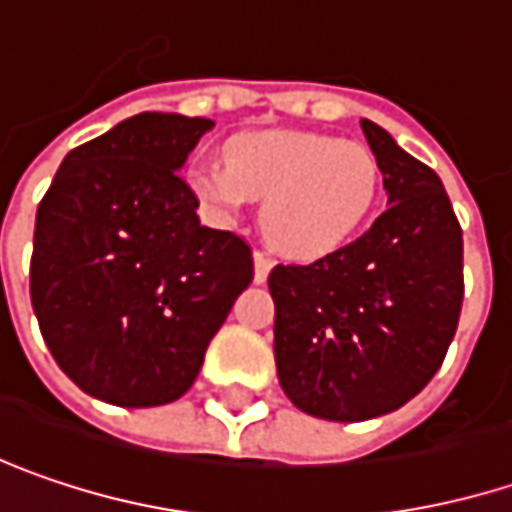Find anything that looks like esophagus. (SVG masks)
I'll return each instance as SVG.
<instances>
[{"instance_id":"obj_1","label":"esophagus","mask_w":512,"mask_h":512,"mask_svg":"<svg viewBox=\"0 0 512 512\" xmlns=\"http://www.w3.org/2000/svg\"><path fill=\"white\" fill-rule=\"evenodd\" d=\"M272 266H275V260H272V257L263 255V252H255V284H266V278H269Z\"/></svg>"}]
</instances>
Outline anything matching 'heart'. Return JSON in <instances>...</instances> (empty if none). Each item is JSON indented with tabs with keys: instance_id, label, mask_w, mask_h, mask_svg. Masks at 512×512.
I'll list each match as a JSON object with an SVG mask.
<instances>
[{
	"instance_id": "heart-1",
	"label": "heart",
	"mask_w": 512,
	"mask_h": 512,
	"mask_svg": "<svg viewBox=\"0 0 512 512\" xmlns=\"http://www.w3.org/2000/svg\"><path fill=\"white\" fill-rule=\"evenodd\" d=\"M379 162L356 141L301 130L240 133L223 162H194L188 185L217 217L234 220L263 199L260 223L275 249L298 260L342 249L374 211Z\"/></svg>"
}]
</instances>
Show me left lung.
<instances>
[{
  "label": "left lung",
  "instance_id": "1",
  "mask_svg": "<svg viewBox=\"0 0 512 512\" xmlns=\"http://www.w3.org/2000/svg\"><path fill=\"white\" fill-rule=\"evenodd\" d=\"M385 214L310 266H275V365L292 406L359 423L406 406L437 374L464 301V237L432 167L362 118Z\"/></svg>",
  "mask_w": 512,
  "mask_h": 512
}]
</instances>
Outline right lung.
Returning <instances> with one entry per match:
<instances>
[{"mask_svg":"<svg viewBox=\"0 0 512 512\" xmlns=\"http://www.w3.org/2000/svg\"><path fill=\"white\" fill-rule=\"evenodd\" d=\"M211 121L141 112L75 147L37 208L31 304L60 371L121 408L179 400L252 284V252L199 223L179 179Z\"/></svg>","mask_w":512,"mask_h":512,"instance_id":"add662e5","label":"right lung"}]
</instances>
